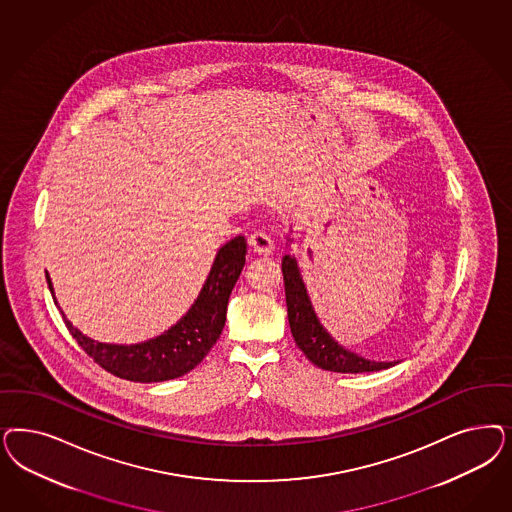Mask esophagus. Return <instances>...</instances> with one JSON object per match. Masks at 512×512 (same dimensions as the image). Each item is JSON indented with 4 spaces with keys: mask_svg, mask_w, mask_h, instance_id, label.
I'll return each instance as SVG.
<instances>
[{
    "mask_svg": "<svg viewBox=\"0 0 512 512\" xmlns=\"http://www.w3.org/2000/svg\"><path fill=\"white\" fill-rule=\"evenodd\" d=\"M248 245L252 248V252H256V254H271L273 248H275L273 239L262 230L254 231V233L250 235Z\"/></svg>",
    "mask_w": 512,
    "mask_h": 512,
    "instance_id": "obj_1",
    "label": "esophagus"
}]
</instances>
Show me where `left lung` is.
<instances>
[{"label":"left lung","mask_w":512,"mask_h":512,"mask_svg":"<svg viewBox=\"0 0 512 512\" xmlns=\"http://www.w3.org/2000/svg\"><path fill=\"white\" fill-rule=\"evenodd\" d=\"M282 277H284V292H286V307H288V322L299 350L311 362L335 373H369L388 369L397 362H373L341 347L314 314L307 288L301 279L296 258L286 254L282 258Z\"/></svg>","instance_id":"8db88e82"}]
</instances>
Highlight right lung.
Returning a JSON list of instances; mask_svg holds the SVG:
<instances>
[{"mask_svg":"<svg viewBox=\"0 0 512 512\" xmlns=\"http://www.w3.org/2000/svg\"><path fill=\"white\" fill-rule=\"evenodd\" d=\"M247 256L243 235L233 237L218 250L215 264L190 311L169 330L139 345H109L83 335L67 320L64 322L79 347L111 375L133 382H162L192 371L213 348L226 324L228 299L239 279ZM47 284L54 297L52 282ZM58 305V303H56Z\"/></svg>","mask_w":512,"mask_h":512,"instance_id":"right-lung-1","label":"right lung"}]
</instances>
